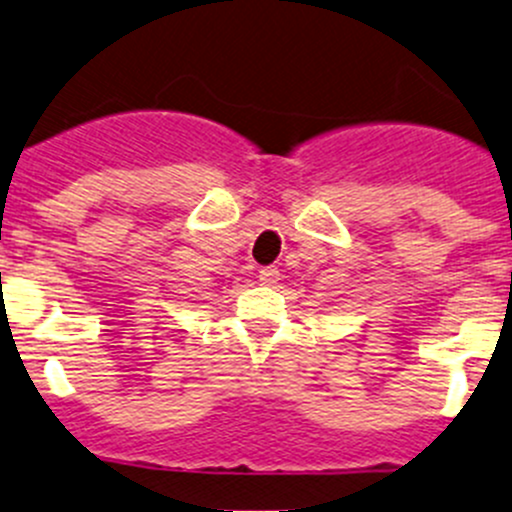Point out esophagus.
Instances as JSON below:
<instances>
[{"instance_id":"obj_1","label":"esophagus","mask_w":512,"mask_h":512,"mask_svg":"<svg viewBox=\"0 0 512 512\" xmlns=\"http://www.w3.org/2000/svg\"><path fill=\"white\" fill-rule=\"evenodd\" d=\"M278 276H281V273H278L276 266H263L261 271H258V281H261L263 286H273V283L278 281Z\"/></svg>"}]
</instances>
